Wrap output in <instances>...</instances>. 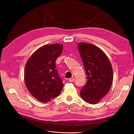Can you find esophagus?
I'll return each instance as SVG.
<instances>
[{
    "label": "esophagus",
    "mask_w": 134,
    "mask_h": 134,
    "mask_svg": "<svg viewBox=\"0 0 134 134\" xmlns=\"http://www.w3.org/2000/svg\"><path fill=\"white\" fill-rule=\"evenodd\" d=\"M69 81L70 82H73L74 81V79H73V78H70V79H69Z\"/></svg>",
    "instance_id": "34e87169"
}]
</instances>
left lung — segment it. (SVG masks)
Returning a JSON list of instances; mask_svg holds the SVG:
<instances>
[{"label": "left lung", "mask_w": 134, "mask_h": 134, "mask_svg": "<svg viewBox=\"0 0 134 134\" xmlns=\"http://www.w3.org/2000/svg\"><path fill=\"white\" fill-rule=\"evenodd\" d=\"M78 49L87 76L81 97L90 104H97L109 92L113 80L112 65L105 53L99 47L85 42Z\"/></svg>", "instance_id": "8db88e82"}]
</instances>
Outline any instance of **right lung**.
Listing matches in <instances>:
<instances>
[{
  "label": "right lung",
  "mask_w": 134,
  "mask_h": 134,
  "mask_svg": "<svg viewBox=\"0 0 134 134\" xmlns=\"http://www.w3.org/2000/svg\"><path fill=\"white\" fill-rule=\"evenodd\" d=\"M63 47L60 43L44 45L37 49L26 64L25 85L33 96L41 102H49L58 96L64 86L55 65Z\"/></svg>",
  "instance_id": "obj_1"
}]
</instances>
